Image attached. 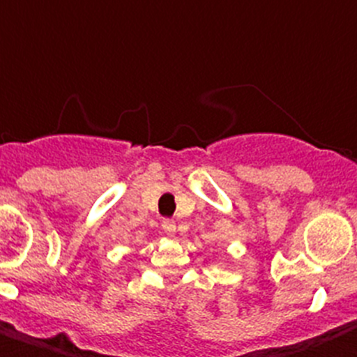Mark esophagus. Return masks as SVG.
<instances>
[{
	"instance_id": "obj_1",
	"label": "esophagus",
	"mask_w": 357,
	"mask_h": 357,
	"mask_svg": "<svg viewBox=\"0 0 357 357\" xmlns=\"http://www.w3.org/2000/svg\"><path fill=\"white\" fill-rule=\"evenodd\" d=\"M161 228H163V231H165L167 235H176V222L172 221V219H165V221L161 222Z\"/></svg>"
}]
</instances>
